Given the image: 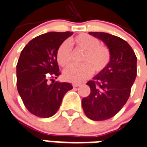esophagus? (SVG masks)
Instances as JSON below:
<instances>
[{
  "instance_id": "esophagus-1",
  "label": "esophagus",
  "mask_w": 147,
  "mask_h": 147,
  "mask_svg": "<svg viewBox=\"0 0 147 147\" xmlns=\"http://www.w3.org/2000/svg\"><path fill=\"white\" fill-rule=\"evenodd\" d=\"M72 86H73V87H78V86H80V84L75 83V84H72Z\"/></svg>"
}]
</instances>
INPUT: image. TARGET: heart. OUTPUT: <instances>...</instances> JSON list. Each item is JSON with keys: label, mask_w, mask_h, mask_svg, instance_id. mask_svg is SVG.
Wrapping results in <instances>:
<instances>
[{"label": "heart", "mask_w": 147, "mask_h": 147, "mask_svg": "<svg viewBox=\"0 0 147 147\" xmlns=\"http://www.w3.org/2000/svg\"><path fill=\"white\" fill-rule=\"evenodd\" d=\"M69 44L84 51L80 65H71L63 71V78L70 82H81L91 76L93 70L98 73L104 69L111 59L110 51L99 45L96 38L87 34H81L69 40ZM66 42H63L57 51V60L63 67L71 61V48Z\"/></svg>", "instance_id": "1"}]
</instances>
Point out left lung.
<instances>
[{
	"label": "left lung",
	"instance_id": "left-lung-1",
	"mask_svg": "<svg viewBox=\"0 0 147 147\" xmlns=\"http://www.w3.org/2000/svg\"><path fill=\"white\" fill-rule=\"evenodd\" d=\"M89 34L102 40L111 55L106 67L87 83L90 94L82 99L87 117L102 121L116 115L129 99L137 76V57L129 43L121 38L103 32Z\"/></svg>",
	"mask_w": 147,
	"mask_h": 147
}]
</instances>
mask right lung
<instances>
[{"label": "right lung", "mask_w": 147, "mask_h": 147, "mask_svg": "<svg viewBox=\"0 0 147 147\" xmlns=\"http://www.w3.org/2000/svg\"><path fill=\"white\" fill-rule=\"evenodd\" d=\"M72 34L69 31L42 34L30 40L21 52L16 66L17 89L26 108L36 117H52L64 95L72 89L70 83L48 81L49 75L56 78L60 76L57 51Z\"/></svg>", "instance_id": "right-lung-1"}]
</instances>
